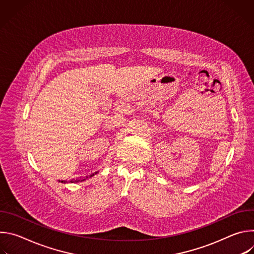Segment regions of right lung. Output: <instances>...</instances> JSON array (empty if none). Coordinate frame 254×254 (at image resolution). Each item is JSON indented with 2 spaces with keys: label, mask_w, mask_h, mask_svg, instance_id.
Instances as JSON below:
<instances>
[{
  "label": "right lung",
  "mask_w": 254,
  "mask_h": 254,
  "mask_svg": "<svg viewBox=\"0 0 254 254\" xmlns=\"http://www.w3.org/2000/svg\"><path fill=\"white\" fill-rule=\"evenodd\" d=\"M96 173H97V172H95L94 174H92V175H90L89 177H86L85 179H82V180H80V179H79V180L77 179V180H75V181H73V180H71V181H70V183H73V182H82V181H85L86 179H88V178H90V177H93V176H94V175H95ZM59 182H60V181H59ZM61 183H64V184H65V183H67V182H66V181H61Z\"/></svg>",
  "instance_id": "add662e5"
}]
</instances>
